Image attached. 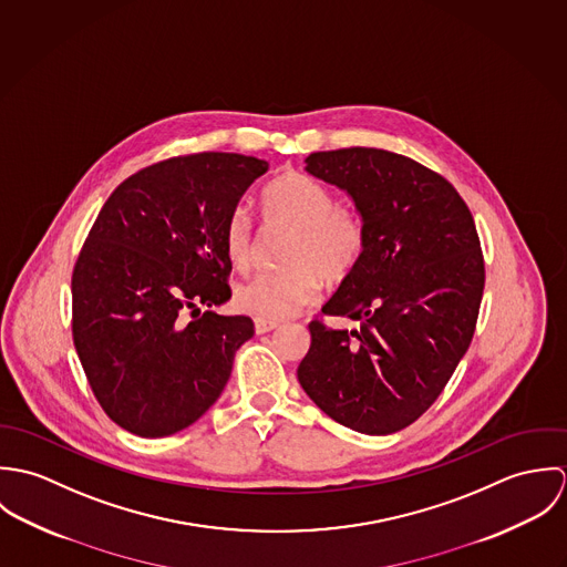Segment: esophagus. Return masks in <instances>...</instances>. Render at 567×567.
I'll return each mask as SVG.
<instances>
[{
	"label": "esophagus",
	"instance_id": "obj_1",
	"mask_svg": "<svg viewBox=\"0 0 567 567\" xmlns=\"http://www.w3.org/2000/svg\"><path fill=\"white\" fill-rule=\"evenodd\" d=\"M279 323L277 321H266V319H255V331L257 333H268L272 329H277Z\"/></svg>",
	"mask_w": 567,
	"mask_h": 567
}]
</instances>
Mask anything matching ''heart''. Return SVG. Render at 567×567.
Masks as SVG:
<instances>
[{
  "instance_id": "1",
  "label": "heart",
  "mask_w": 567,
  "mask_h": 567,
  "mask_svg": "<svg viewBox=\"0 0 567 567\" xmlns=\"http://www.w3.org/2000/svg\"><path fill=\"white\" fill-rule=\"evenodd\" d=\"M266 218L295 227L281 270L252 275L236 292V306L257 319L279 321L312 306L324 281L344 279L362 259L367 227L351 207L333 203V194L317 178L286 172L261 192ZM225 252L234 268L248 270L252 261V225L238 207L225 225Z\"/></svg>"
}]
</instances>
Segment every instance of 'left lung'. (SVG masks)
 Listing matches in <instances>:
<instances>
[{
  "label": "left lung",
  "mask_w": 567,
  "mask_h": 567,
  "mask_svg": "<svg viewBox=\"0 0 567 567\" xmlns=\"http://www.w3.org/2000/svg\"><path fill=\"white\" fill-rule=\"evenodd\" d=\"M306 172L347 192L367 227L358 266L310 323L297 378L333 421L393 434L416 421L470 349L485 290L472 212L436 172L380 148L312 153Z\"/></svg>",
  "instance_id": "obj_1"
}]
</instances>
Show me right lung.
<instances>
[{"label":"right lung","instance_id":"add662e5","mask_svg":"<svg viewBox=\"0 0 567 567\" xmlns=\"http://www.w3.org/2000/svg\"><path fill=\"white\" fill-rule=\"evenodd\" d=\"M266 169L234 153L174 157L128 176L100 209L72 277V329L89 386L120 427L169 436L225 391L255 327L200 306L231 299L225 225Z\"/></svg>","mask_w":567,"mask_h":567}]
</instances>
